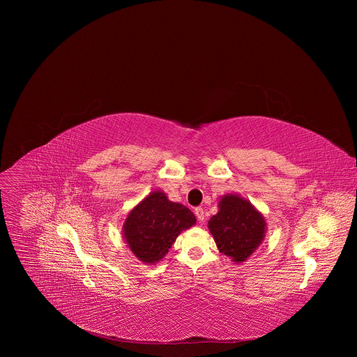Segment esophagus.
Instances as JSON below:
<instances>
[{"label": "esophagus", "mask_w": 357, "mask_h": 357, "mask_svg": "<svg viewBox=\"0 0 357 357\" xmlns=\"http://www.w3.org/2000/svg\"><path fill=\"white\" fill-rule=\"evenodd\" d=\"M195 215H196L199 223L205 222V211H203L202 208H196V209H195Z\"/></svg>", "instance_id": "obj_1"}]
</instances>
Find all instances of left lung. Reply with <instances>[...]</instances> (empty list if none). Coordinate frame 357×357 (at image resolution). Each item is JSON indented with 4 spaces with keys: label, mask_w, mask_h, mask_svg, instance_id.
Here are the masks:
<instances>
[{
    "label": "left lung",
    "mask_w": 357,
    "mask_h": 357,
    "mask_svg": "<svg viewBox=\"0 0 357 357\" xmlns=\"http://www.w3.org/2000/svg\"><path fill=\"white\" fill-rule=\"evenodd\" d=\"M218 250L241 264L260 247L267 233V222L251 202L237 193H227L219 200V212L208 223Z\"/></svg>",
    "instance_id": "obj_1"
}]
</instances>
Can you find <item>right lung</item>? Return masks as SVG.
Here are the masks:
<instances>
[{
  "mask_svg": "<svg viewBox=\"0 0 357 357\" xmlns=\"http://www.w3.org/2000/svg\"><path fill=\"white\" fill-rule=\"evenodd\" d=\"M195 223L196 218L186 206L171 202L165 192L154 190L128 212L123 236L134 256L152 266L161 261L176 237Z\"/></svg>",
  "mask_w": 357,
  "mask_h": 357,
  "instance_id": "add662e5",
  "label": "right lung"
}]
</instances>
